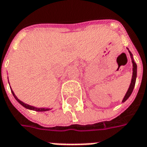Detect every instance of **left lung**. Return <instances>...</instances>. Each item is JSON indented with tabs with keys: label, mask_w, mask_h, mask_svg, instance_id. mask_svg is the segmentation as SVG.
Instances as JSON below:
<instances>
[{
	"label": "left lung",
	"mask_w": 147,
	"mask_h": 147,
	"mask_svg": "<svg viewBox=\"0 0 147 147\" xmlns=\"http://www.w3.org/2000/svg\"><path fill=\"white\" fill-rule=\"evenodd\" d=\"M129 53L131 56V58H132V63H133V77H132V80H131V83H130V85H129V87L128 90H127V94L125 95L124 98L123 100V103L125 102V101L127 100V99L129 98V96L131 95L132 92L134 90V86H135V84H136V70H137V66H136V63L134 62V58H133V55H132L131 52L129 51Z\"/></svg>",
	"instance_id": "1"
}]
</instances>
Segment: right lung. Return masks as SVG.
<instances>
[{
  "label": "right lung",
  "instance_id": "1",
  "mask_svg": "<svg viewBox=\"0 0 147 147\" xmlns=\"http://www.w3.org/2000/svg\"><path fill=\"white\" fill-rule=\"evenodd\" d=\"M11 92H12V94H13V96H14V98L17 100V101H18V103H20V104H21L23 107H24L25 108H27V109L35 110V111H38V112H43V111H47V110H50L49 108H37V107H33V106H30V105H28V104H26V103H24V102H22L21 100H19V99H18V97L15 96V94H14V93H13V91L12 90H11Z\"/></svg>",
  "mask_w": 147,
  "mask_h": 147
}]
</instances>
